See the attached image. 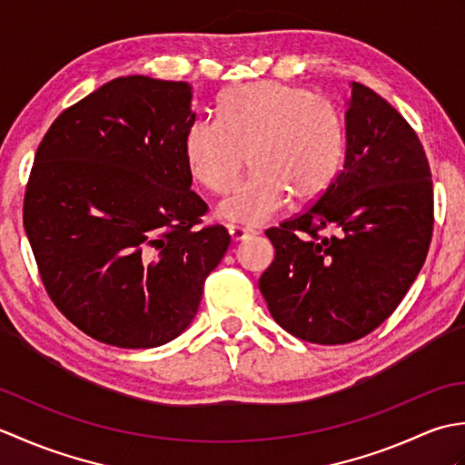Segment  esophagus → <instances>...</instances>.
Here are the masks:
<instances>
[{
  "label": "esophagus",
  "mask_w": 465,
  "mask_h": 465,
  "mask_svg": "<svg viewBox=\"0 0 465 465\" xmlns=\"http://www.w3.org/2000/svg\"><path fill=\"white\" fill-rule=\"evenodd\" d=\"M227 232H230L233 242H245V240H250L255 235V232L245 230V227H240V225H230V227H227Z\"/></svg>",
  "instance_id": "obj_1"
}]
</instances>
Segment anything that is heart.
<instances>
[{"label": "heart", "mask_w": 465, "mask_h": 465, "mask_svg": "<svg viewBox=\"0 0 465 465\" xmlns=\"http://www.w3.org/2000/svg\"><path fill=\"white\" fill-rule=\"evenodd\" d=\"M245 155L252 175L227 200L220 215L258 227L273 220L293 197L315 202L333 183L345 155V125L331 102L305 87L253 82L230 87L220 120L200 117L185 134L192 177L213 193L238 183Z\"/></svg>", "instance_id": "b5f03b06"}]
</instances>
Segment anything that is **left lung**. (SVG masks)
I'll return each instance as SVG.
<instances>
[{
	"label": "left lung",
	"mask_w": 465,
	"mask_h": 465,
	"mask_svg": "<svg viewBox=\"0 0 465 465\" xmlns=\"http://www.w3.org/2000/svg\"><path fill=\"white\" fill-rule=\"evenodd\" d=\"M345 142L343 167L325 193L265 232L275 260L260 278L272 318L322 345L355 341L390 318L426 262L433 230L431 172L418 134L358 82Z\"/></svg>",
	"instance_id": "8db88e82"
}]
</instances>
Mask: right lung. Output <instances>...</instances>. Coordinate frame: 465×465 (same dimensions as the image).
Wrapping results in <instances>:
<instances>
[{"mask_svg":"<svg viewBox=\"0 0 465 465\" xmlns=\"http://www.w3.org/2000/svg\"><path fill=\"white\" fill-rule=\"evenodd\" d=\"M192 85L117 77L67 107L29 173L24 227L65 318L127 350L175 340L195 318L230 233L200 227L185 134Z\"/></svg>","mask_w":465,"mask_h":465,"instance_id":"add662e5","label":"right lung"}]
</instances>
